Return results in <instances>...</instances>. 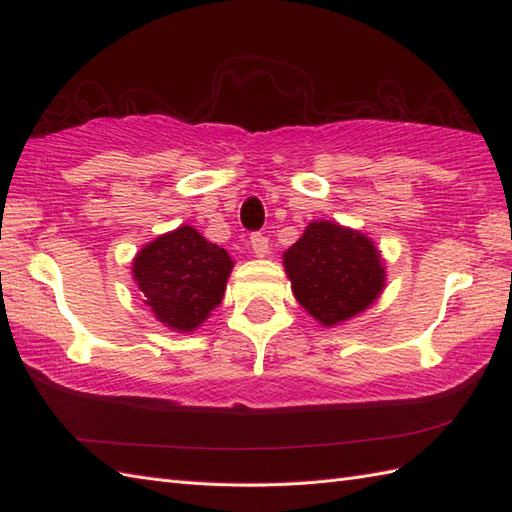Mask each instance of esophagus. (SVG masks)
Listing matches in <instances>:
<instances>
[{
  "label": "esophagus",
  "instance_id": "34e87169",
  "mask_svg": "<svg viewBox=\"0 0 512 512\" xmlns=\"http://www.w3.org/2000/svg\"><path fill=\"white\" fill-rule=\"evenodd\" d=\"M250 246H253L255 257H266L268 255V237H264L262 233L250 235Z\"/></svg>",
  "mask_w": 512,
  "mask_h": 512
}]
</instances>
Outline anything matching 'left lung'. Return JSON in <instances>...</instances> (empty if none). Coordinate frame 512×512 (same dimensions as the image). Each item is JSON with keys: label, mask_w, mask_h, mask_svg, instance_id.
I'll use <instances>...</instances> for the list:
<instances>
[{"label": "left lung", "mask_w": 512, "mask_h": 512, "mask_svg": "<svg viewBox=\"0 0 512 512\" xmlns=\"http://www.w3.org/2000/svg\"><path fill=\"white\" fill-rule=\"evenodd\" d=\"M292 295L323 328L350 321L383 295L387 270L376 244L356 228L317 220L284 253Z\"/></svg>", "instance_id": "obj_1"}]
</instances>
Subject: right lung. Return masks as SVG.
<instances>
[{
    "mask_svg": "<svg viewBox=\"0 0 512 512\" xmlns=\"http://www.w3.org/2000/svg\"><path fill=\"white\" fill-rule=\"evenodd\" d=\"M233 259L193 226L182 224L138 250L132 275L145 306L165 328L198 330L220 306Z\"/></svg>",
    "mask_w": 512,
    "mask_h": 512,
    "instance_id": "1",
    "label": "right lung"
}]
</instances>
